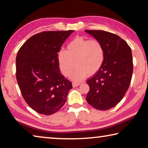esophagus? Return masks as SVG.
<instances>
[{
	"label": "esophagus",
	"mask_w": 148,
	"mask_h": 148,
	"mask_svg": "<svg viewBox=\"0 0 148 148\" xmlns=\"http://www.w3.org/2000/svg\"><path fill=\"white\" fill-rule=\"evenodd\" d=\"M80 82H73V83H72V87H77V86H78L79 85H80Z\"/></svg>",
	"instance_id": "1"
}]
</instances>
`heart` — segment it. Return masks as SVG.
I'll list each match as a JSON object with an SVG mask.
<instances>
[{
	"instance_id": "1",
	"label": "heart",
	"mask_w": 148,
	"mask_h": 148,
	"mask_svg": "<svg viewBox=\"0 0 148 148\" xmlns=\"http://www.w3.org/2000/svg\"><path fill=\"white\" fill-rule=\"evenodd\" d=\"M104 57V48L101 42L78 36L68 44L67 51L59 52L58 61L62 74L66 76L72 73L76 64L77 67L71 77L79 81L87 74H96L103 64Z\"/></svg>"
}]
</instances>
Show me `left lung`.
Wrapping results in <instances>:
<instances>
[{"mask_svg":"<svg viewBox=\"0 0 148 148\" xmlns=\"http://www.w3.org/2000/svg\"><path fill=\"white\" fill-rule=\"evenodd\" d=\"M85 32L101 42L105 51L101 69L86 81L89 86L87 102L97 110H109L121 101L129 87L133 71L131 49L124 40L111 32Z\"/></svg>","mask_w":148,"mask_h":148,"instance_id":"obj_1","label":"left lung"}]
</instances>
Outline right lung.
Returning <instances> with one entry per match:
<instances>
[{
    "label": "right lung",
    "mask_w": 148,
    "mask_h": 148,
    "mask_svg": "<svg viewBox=\"0 0 148 148\" xmlns=\"http://www.w3.org/2000/svg\"><path fill=\"white\" fill-rule=\"evenodd\" d=\"M73 32H40L27 40L17 53V84L27 104L39 114L56 113L72 88L71 82L60 72L57 53Z\"/></svg>",
    "instance_id": "right-lung-1"
}]
</instances>
